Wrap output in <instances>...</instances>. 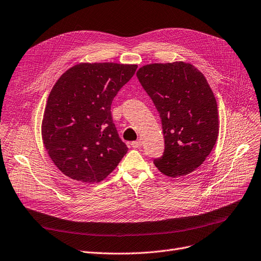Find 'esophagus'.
Instances as JSON below:
<instances>
[{
	"mask_svg": "<svg viewBox=\"0 0 261 261\" xmlns=\"http://www.w3.org/2000/svg\"><path fill=\"white\" fill-rule=\"evenodd\" d=\"M141 144H142L141 140H136V141H133V142L130 143V145H132V147H133L134 149H139V148L141 147Z\"/></svg>",
	"mask_w": 261,
	"mask_h": 261,
	"instance_id": "esophagus-1",
	"label": "esophagus"
}]
</instances>
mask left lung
<instances>
[{"label": "left lung", "instance_id": "8db88e82", "mask_svg": "<svg viewBox=\"0 0 261 261\" xmlns=\"http://www.w3.org/2000/svg\"><path fill=\"white\" fill-rule=\"evenodd\" d=\"M137 77L162 120L165 151L154 165L171 178L193 172L211 153L220 129L209 83L199 69L182 61L147 64Z\"/></svg>", "mask_w": 261, "mask_h": 261}]
</instances>
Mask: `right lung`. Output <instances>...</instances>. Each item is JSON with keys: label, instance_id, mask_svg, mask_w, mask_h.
<instances>
[{"label": "right lung", "instance_id": "add662e5", "mask_svg": "<svg viewBox=\"0 0 261 261\" xmlns=\"http://www.w3.org/2000/svg\"><path fill=\"white\" fill-rule=\"evenodd\" d=\"M136 69V64L79 63L68 68L52 88L41 137L49 158L68 178L98 183L127 153L110 108Z\"/></svg>", "mask_w": 261, "mask_h": 261}]
</instances>
